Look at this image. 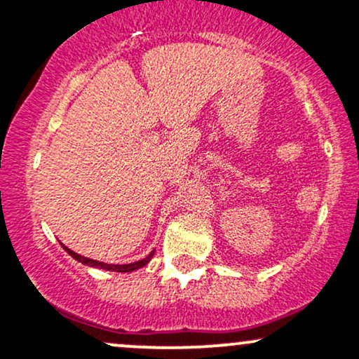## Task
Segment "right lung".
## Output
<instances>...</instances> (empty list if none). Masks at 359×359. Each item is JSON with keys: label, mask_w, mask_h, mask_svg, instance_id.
I'll use <instances>...</instances> for the list:
<instances>
[{"label": "right lung", "mask_w": 359, "mask_h": 359, "mask_svg": "<svg viewBox=\"0 0 359 359\" xmlns=\"http://www.w3.org/2000/svg\"><path fill=\"white\" fill-rule=\"evenodd\" d=\"M60 245H62V243H60ZM62 248L67 251V253L71 255L74 259H77V262L84 263V265L94 266V269L109 270V271H123V273H126V271L138 270V269H142V266H145L147 263L151 259V257H154V253H155V250H154L150 255H148V257H145L143 259H138V262H135V263H126V265H111V263H102V262H97V259H90V258L82 257V255L76 253V251H72L71 248H67V246H65V245H62Z\"/></svg>", "instance_id": "add662e5"}]
</instances>
